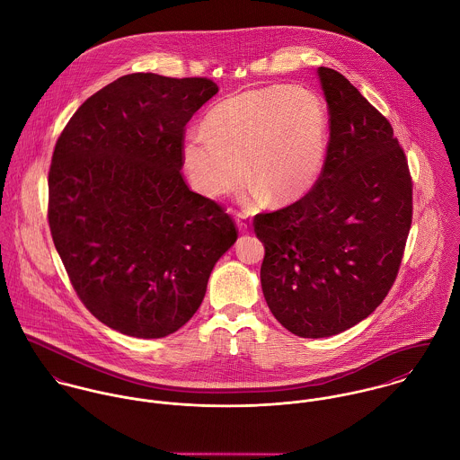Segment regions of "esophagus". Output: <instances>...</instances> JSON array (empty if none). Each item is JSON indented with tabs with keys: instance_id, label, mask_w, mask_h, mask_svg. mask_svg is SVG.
I'll return each instance as SVG.
<instances>
[{
	"instance_id": "34e87169",
	"label": "esophagus",
	"mask_w": 460,
	"mask_h": 460,
	"mask_svg": "<svg viewBox=\"0 0 460 460\" xmlns=\"http://www.w3.org/2000/svg\"><path fill=\"white\" fill-rule=\"evenodd\" d=\"M238 231L240 233H249L251 231V222H247L243 215H238Z\"/></svg>"
}]
</instances>
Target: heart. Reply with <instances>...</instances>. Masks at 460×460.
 <instances>
[{"label": "heart", "instance_id": "heart-1", "mask_svg": "<svg viewBox=\"0 0 460 460\" xmlns=\"http://www.w3.org/2000/svg\"><path fill=\"white\" fill-rule=\"evenodd\" d=\"M202 131L184 138V171L195 190L217 199L247 176L249 200L267 193L276 204L304 197L318 181L329 138L327 113L314 93L267 87L236 93L213 106Z\"/></svg>", "mask_w": 460, "mask_h": 460}]
</instances>
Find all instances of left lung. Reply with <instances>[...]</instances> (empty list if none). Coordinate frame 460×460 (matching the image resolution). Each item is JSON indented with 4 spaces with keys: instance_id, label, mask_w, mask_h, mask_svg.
Returning <instances> with one entry per match:
<instances>
[{
    "instance_id": "obj_1",
    "label": "left lung",
    "mask_w": 460,
    "mask_h": 460,
    "mask_svg": "<svg viewBox=\"0 0 460 460\" xmlns=\"http://www.w3.org/2000/svg\"><path fill=\"white\" fill-rule=\"evenodd\" d=\"M316 73L331 115L322 174L300 200L254 222L265 300L300 338L340 334L380 305L412 222V181L389 120L338 71Z\"/></svg>"
}]
</instances>
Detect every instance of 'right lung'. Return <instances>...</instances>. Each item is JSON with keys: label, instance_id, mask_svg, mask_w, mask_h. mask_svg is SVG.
I'll use <instances>...</instances> for the list:
<instances>
[{"label": "right lung", "instance_id": "add662e5", "mask_svg": "<svg viewBox=\"0 0 460 460\" xmlns=\"http://www.w3.org/2000/svg\"><path fill=\"white\" fill-rule=\"evenodd\" d=\"M206 78L126 75L64 128L49 169V227L80 300L110 329L165 338L195 314L236 227L181 176L184 126Z\"/></svg>", "mask_w": 460, "mask_h": 460}]
</instances>
